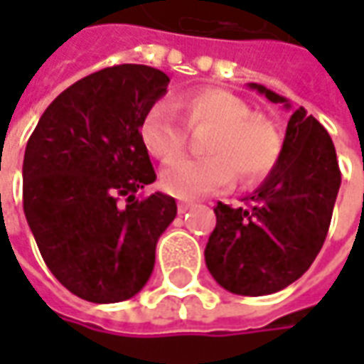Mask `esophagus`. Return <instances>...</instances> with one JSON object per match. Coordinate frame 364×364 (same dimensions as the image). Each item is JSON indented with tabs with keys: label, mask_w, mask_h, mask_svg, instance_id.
I'll return each mask as SVG.
<instances>
[{
	"label": "esophagus",
	"mask_w": 364,
	"mask_h": 364,
	"mask_svg": "<svg viewBox=\"0 0 364 364\" xmlns=\"http://www.w3.org/2000/svg\"><path fill=\"white\" fill-rule=\"evenodd\" d=\"M193 208V203H179L177 205V210H179V214H185L187 210H191Z\"/></svg>",
	"instance_id": "1"
}]
</instances>
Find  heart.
I'll return each mask as SVG.
<instances>
[{"instance_id": "heart-1", "label": "heart", "mask_w": 364, "mask_h": 364, "mask_svg": "<svg viewBox=\"0 0 364 364\" xmlns=\"http://www.w3.org/2000/svg\"><path fill=\"white\" fill-rule=\"evenodd\" d=\"M189 128L210 127L206 158H181L161 171L164 189L177 198H197L228 187L234 171L242 183H255L273 169L281 140L274 127L259 114H252L240 97L224 90H195L175 99ZM175 107L156 101L140 122V140L154 158H177L187 142V128Z\"/></svg>"}]
</instances>
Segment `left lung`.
<instances>
[{
    "label": "left lung",
    "instance_id": "obj_1",
    "mask_svg": "<svg viewBox=\"0 0 364 364\" xmlns=\"http://www.w3.org/2000/svg\"><path fill=\"white\" fill-rule=\"evenodd\" d=\"M271 103L289 99L259 83ZM341 171L328 130L300 107L290 114L277 164L247 206L218 203L206 267L222 289L242 296L273 294L300 279L328 236Z\"/></svg>",
    "mask_w": 364,
    "mask_h": 364
}]
</instances>
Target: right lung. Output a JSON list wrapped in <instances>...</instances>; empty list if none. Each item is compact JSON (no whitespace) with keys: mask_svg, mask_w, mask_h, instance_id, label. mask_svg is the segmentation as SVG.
Wrapping results in <instances>:
<instances>
[{"mask_svg":"<svg viewBox=\"0 0 364 364\" xmlns=\"http://www.w3.org/2000/svg\"><path fill=\"white\" fill-rule=\"evenodd\" d=\"M167 83L161 70L142 64L99 70L62 91L28 138V228L46 267L83 300L112 304L138 294L177 214L164 193L136 198L156 181L140 122Z\"/></svg>","mask_w":364,"mask_h":364,"instance_id":"add662e5","label":"right lung"}]
</instances>
